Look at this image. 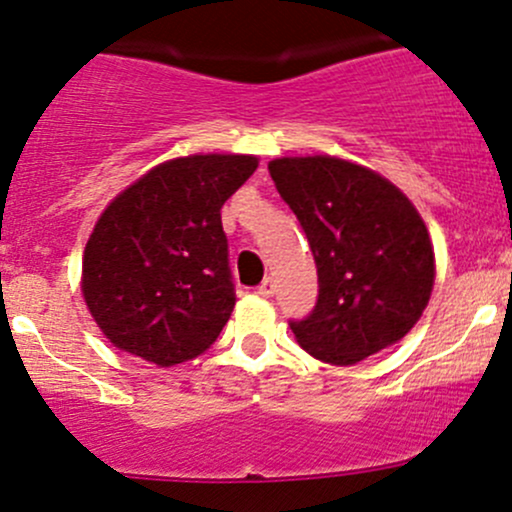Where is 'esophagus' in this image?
<instances>
[{
    "instance_id": "1",
    "label": "esophagus",
    "mask_w": 512,
    "mask_h": 512,
    "mask_svg": "<svg viewBox=\"0 0 512 512\" xmlns=\"http://www.w3.org/2000/svg\"><path fill=\"white\" fill-rule=\"evenodd\" d=\"M257 294L265 296V299H269V296L274 294V279H272V277H265V279H262V284L257 286Z\"/></svg>"
}]
</instances>
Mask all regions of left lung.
Returning a JSON list of instances; mask_svg holds the SVG:
<instances>
[{
	"label": "left lung",
	"mask_w": 512,
	"mask_h": 512,
	"mask_svg": "<svg viewBox=\"0 0 512 512\" xmlns=\"http://www.w3.org/2000/svg\"><path fill=\"white\" fill-rule=\"evenodd\" d=\"M277 192L299 218L318 267V301L291 320L320 362H362L418 323L435 284L423 218L389 179L330 155L269 162Z\"/></svg>",
	"instance_id": "left-lung-1"
}]
</instances>
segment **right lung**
Returning a JSON list of instances; mask_svg holds the SVG:
<instances>
[{"label":"right lung","mask_w":512,"mask_h":512,"mask_svg":"<svg viewBox=\"0 0 512 512\" xmlns=\"http://www.w3.org/2000/svg\"><path fill=\"white\" fill-rule=\"evenodd\" d=\"M257 170L252 155L162 162L106 206L82 260V296L123 352L172 367L199 357L235 306L221 206Z\"/></svg>","instance_id":"obj_1"}]
</instances>
